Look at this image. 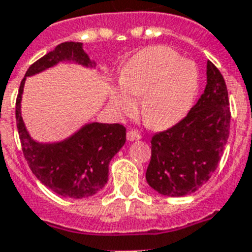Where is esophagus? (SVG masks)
<instances>
[{
    "instance_id": "obj_1",
    "label": "esophagus",
    "mask_w": 252,
    "mask_h": 252,
    "mask_svg": "<svg viewBox=\"0 0 252 252\" xmlns=\"http://www.w3.org/2000/svg\"><path fill=\"white\" fill-rule=\"evenodd\" d=\"M126 140H128V141H138V140H141L140 133L136 132V130H128V133H126Z\"/></svg>"
}]
</instances>
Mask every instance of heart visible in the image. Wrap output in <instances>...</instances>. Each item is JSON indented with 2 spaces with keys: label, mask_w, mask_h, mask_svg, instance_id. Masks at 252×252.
Listing matches in <instances>:
<instances>
[{
  "label": "heart",
  "mask_w": 252,
  "mask_h": 252,
  "mask_svg": "<svg viewBox=\"0 0 252 252\" xmlns=\"http://www.w3.org/2000/svg\"><path fill=\"white\" fill-rule=\"evenodd\" d=\"M199 85L195 63L164 46H151L134 54L122 71V81L110 88V101L120 116L137 110L154 129L176 126L191 107Z\"/></svg>",
  "instance_id": "obj_1"
}]
</instances>
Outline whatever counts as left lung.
Instances as JSON below:
<instances>
[{"label":"left lung","mask_w":252,"mask_h":252,"mask_svg":"<svg viewBox=\"0 0 252 252\" xmlns=\"http://www.w3.org/2000/svg\"><path fill=\"white\" fill-rule=\"evenodd\" d=\"M207 84L189 114L151 138L146 181L167 197H185L206 184L218 168L230 128L225 81L207 62Z\"/></svg>","instance_id":"left-lung-1"}]
</instances>
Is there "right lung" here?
Listing matches in <instances>:
<instances>
[{
  "label": "right lung",
  "instance_id": "obj_1",
  "mask_svg": "<svg viewBox=\"0 0 252 252\" xmlns=\"http://www.w3.org/2000/svg\"><path fill=\"white\" fill-rule=\"evenodd\" d=\"M59 63L95 68V62L84 52L83 42L59 44L27 69L16 98V126L24 158L40 183L62 197L81 199L97 194L107 184L108 165L126 144V130L122 124L91 122L64 140H33L22 116L24 84L27 77L38 75Z\"/></svg>",
  "mask_w": 252,
  "mask_h": 252
}]
</instances>
